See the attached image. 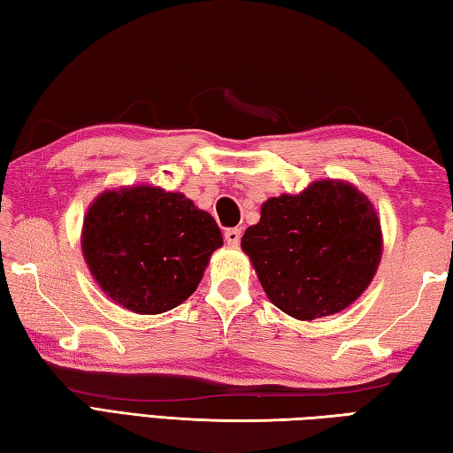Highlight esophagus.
<instances>
[{"label": "esophagus", "mask_w": 453, "mask_h": 453, "mask_svg": "<svg viewBox=\"0 0 453 453\" xmlns=\"http://www.w3.org/2000/svg\"><path fill=\"white\" fill-rule=\"evenodd\" d=\"M241 236H242V230L241 228H226L225 230V242L228 246H238V244H241Z\"/></svg>", "instance_id": "esophagus-1"}]
</instances>
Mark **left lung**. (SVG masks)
I'll return each instance as SVG.
<instances>
[{
  "label": "left lung",
  "instance_id": "1",
  "mask_svg": "<svg viewBox=\"0 0 453 453\" xmlns=\"http://www.w3.org/2000/svg\"><path fill=\"white\" fill-rule=\"evenodd\" d=\"M241 246L270 302L311 321L345 310L371 284L382 254L380 220L353 185L318 181L264 203Z\"/></svg>",
  "mask_w": 453,
  "mask_h": 453
}]
</instances>
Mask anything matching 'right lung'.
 Listing matches in <instances>:
<instances>
[{"instance_id": "add662e5", "label": "right lung", "mask_w": 453, "mask_h": 453, "mask_svg": "<svg viewBox=\"0 0 453 453\" xmlns=\"http://www.w3.org/2000/svg\"><path fill=\"white\" fill-rule=\"evenodd\" d=\"M223 234L181 193L150 185L108 191L84 217L82 252L108 297L143 315L183 303Z\"/></svg>"}]
</instances>
